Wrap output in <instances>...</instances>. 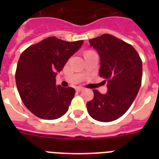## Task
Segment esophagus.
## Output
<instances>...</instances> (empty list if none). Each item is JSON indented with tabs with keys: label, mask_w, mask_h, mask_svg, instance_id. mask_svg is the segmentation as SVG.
Wrapping results in <instances>:
<instances>
[{
	"label": "esophagus",
	"mask_w": 159,
	"mask_h": 159,
	"mask_svg": "<svg viewBox=\"0 0 159 159\" xmlns=\"http://www.w3.org/2000/svg\"><path fill=\"white\" fill-rule=\"evenodd\" d=\"M75 90H76L77 92H82V91H84V88H82V87H77L76 88H75Z\"/></svg>",
	"instance_id": "34e87169"
}]
</instances>
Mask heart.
I'll return each instance as SVG.
<instances>
[{"label":"heart","mask_w":159,"mask_h":159,"mask_svg":"<svg viewBox=\"0 0 159 159\" xmlns=\"http://www.w3.org/2000/svg\"><path fill=\"white\" fill-rule=\"evenodd\" d=\"M89 52H94L93 51H91V50H88V51L86 52V53H89Z\"/></svg>","instance_id":"heart-1"}]
</instances>
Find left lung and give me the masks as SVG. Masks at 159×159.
<instances>
[{
	"label": "left lung",
	"mask_w": 159,
	"mask_h": 159,
	"mask_svg": "<svg viewBox=\"0 0 159 159\" xmlns=\"http://www.w3.org/2000/svg\"><path fill=\"white\" fill-rule=\"evenodd\" d=\"M89 42L99 54V76L107 82L108 92L102 95L94 89L87 109L95 120L111 122L123 116L135 99L142 84V60L133 46L112 35H101Z\"/></svg>",
	"instance_id": "8db88e82"
}]
</instances>
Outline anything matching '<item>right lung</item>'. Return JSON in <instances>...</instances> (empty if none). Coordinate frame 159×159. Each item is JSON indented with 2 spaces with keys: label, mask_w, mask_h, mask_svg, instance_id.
I'll use <instances>...</instances> for the list:
<instances>
[{
  "label": "right lung",
  "mask_w": 159,
  "mask_h": 159,
  "mask_svg": "<svg viewBox=\"0 0 159 159\" xmlns=\"http://www.w3.org/2000/svg\"><path fill=\"white\" fill-rule=\"evenodd\" d=\"M84 40L68 42L50 36L29 46L16 66V84L26 107L43 119H57L67 111L75 96L73 88L56 84V76Z\"/></svg>",
  "instance_id": "1"
}]
</instances>
